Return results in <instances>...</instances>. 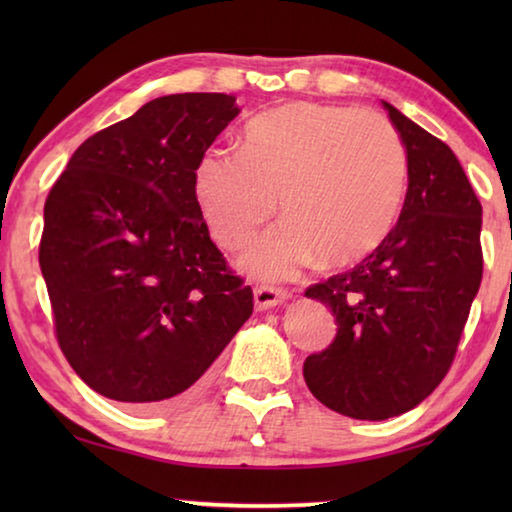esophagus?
Returning a JSON list of instances; mask_svg holds the SVG:
<instances>
[{
  "mask_svg": "<svg viewBox=\"0 0 512 512\" xmlns=\"http://www.w3.org/2000/svg\"><path fill=\"white\" fill-rule=\"evenodd\" d=\"M284 300H289V293L284 289H275V287H257L255 289V309L257 311L273 309L275 305H282Z\"/></svg>",
  "mask_w": 512,
  "mask_h": 512,
  "instance_id": "34e87169",
  "label": "esophagus"
}]
</instances>
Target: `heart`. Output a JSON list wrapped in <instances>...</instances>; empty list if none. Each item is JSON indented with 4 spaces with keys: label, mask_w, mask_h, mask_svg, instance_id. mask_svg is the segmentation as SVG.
Segmentation results:
<instances>
[{
    "label": "heart",
    "mask_w": 512,
    "mask_h": 512,
    "mask_svg": "<svg viewBox=\"0 0 512 512\" xmlns=\"http://www.w3.org/2000/svg\"><path fill=\"white\" fill-rule=\"evenodd\" d=\"M406 151L391 121L372 110L287 103L255 117L239 151L210 149L194 171V196L214 241L244 248L250 275L284 280L314 262L357 264L384 244L406 194Z\"/></svg>",
    "instance_id": "heart-1"
}]
</instances>
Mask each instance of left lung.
I'll list each match as a JSON object with an SVG mask.
<instances>
[{"label": "left lung", "instance_id": "obj_1", "mask_svg": "<svg viewBox=\"0 0 512 512\" xmlns=\"http://www.w3.org/2000/svg\"><path fill=\"white\" fill-rule=\"evenodd\" d=\"M400 133L409 187L400 219L352 271L309 287L336 339L302 375L318 402L354 420L418 406L452 366L483 275L481 203L445 142L381 101Z\"/></svg>", "mask_w": 512, "mask_h": 512}]
</instances>
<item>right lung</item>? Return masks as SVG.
<instances>
[{
	"label": "right lung",
	"mask_w": 512,
	"mask_h": 512,
	"mask_svg": "<svg viewBox=\"0 0 512 512\" xmlns=\"http://www.w3.org/2000/svg\"><path fill=\"white\" fill-rule=\"evenodd\" d=\"M237 99H153L85 140L45 203L40 268L58 345L92 391L135 409L194 397L253 314L194 196Z\"/></svg>",
	"instance_id": "right-lung-1"
}]
</instances>
